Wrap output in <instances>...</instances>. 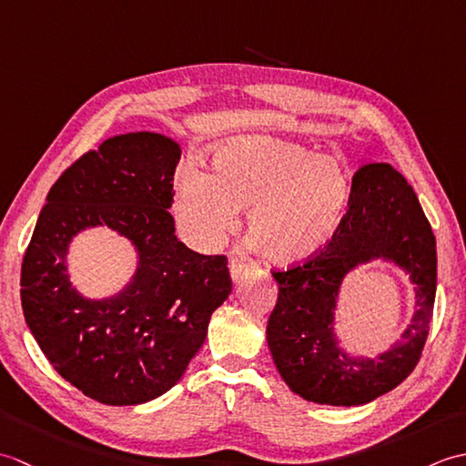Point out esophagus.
<instances>
[{
  "label": "esophagus",
  "mask_w": 466,
  "mask_h": 466,
  "mask_svg": "<svg viewBox=\"0 0 466 466\" xmlns=\"http://www.w3.org/2000/svg\"><path fill=\"white\" fill-rule=\"evenodd\" d=\"M244 272H248V264H244L238 258H232L230 260V274H232V280H240V276Z\"/></svg>",
  "instance_id": "esophagus-1"
}]
</instances>
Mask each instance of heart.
<instances>
[{
  "label": "heart",
  "mask_w": 466,
  "mask_h": 466,
  "mask_svg": "<svg viewBox=\"0 0 466 466\" xmlns=\"http://www.w3.org/2000/svg\"><path fill=\"white\" fill-rule=\"evenodd\" d=\"M350 202L349 167L260 136L236 137L212 156V176L187 166L177 176L174 210L200 248H214L248 206L246 230L266 260L294 264L329 244Z\"/></svg>",
  "instance_id": "1"
}]
</instances>
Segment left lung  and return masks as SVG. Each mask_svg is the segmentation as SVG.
Returning <instances> with one entry per match:
<instances>
[{
	"instance_id": "8db88e82",
	"label": "left lung",
	"mask_w": 466,
	"mask_h": 466,
	"mask_svg": "<svg viewBox=\"0 0 466 466\" xmlns=\"http://www.w3.org/2000/svg\"><path fill=\"white\" fill-rule=\"evenodd\" d=\"M392 259L418 286V310L401 340L372 361L346 355L331 324L341 279L354 265ZM279 299L266 339L284 382L302 399L359 407L399 386L419 364L437 294V240L410 184L390 164L362 166L334 238L300 264L272 270Z\"/></svg>"
}]
</instances>
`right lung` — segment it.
Listing matches in <instances>:
<instances>
[{
	"label": "right lung",
	"instance_id": "right-lung-1",
	"mask_svg": "<svg viewBox=\"0 0 466 466\" xmlns=\"http://www.w3.org/2000/svg\"><path fill=\"white\" fill-rule=\"evenodd\" d=\"M182 150L152 132L122 134L57 177L22 262V309L57 374L102 404L132 407L182 379L206 340L212 312L232 290L226 256L176 238L174 172ZM104 223L138 250L133 282L90 301L66 280L73 236Z\"/></svg>",
	"mask_w": 466,
	"mask_h": 466
}]
</instances>
